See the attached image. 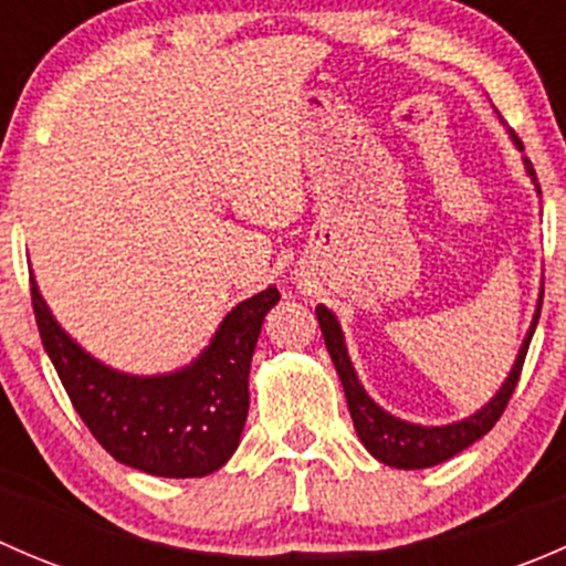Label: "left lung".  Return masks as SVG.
Wrapping results in <instances>:
<instances>
[{"label": "left lung", "mask_w": 566, "mask_h": 566, "mask_svg": "<svg viewBox=\"0 0 566 566\" xmlns=\"http://www.w3.org/2000/svg\"><path fill=\"white\" fill-rule=\"evenodd\" d=\"M528 175L534 177V167H531V164H528ZM536 186H539V182H536ZM539 310H542V298H539ZM539 310H536L534 323H531L528 336L526 342H523L521 356H517L510 378H506V384L501 386V391L495 394V397L490 399L479 413L468 416L465 421H458V424L419 427V424H408V421L394 419V416L386 413L384 408H378V405L367 397V391H364L361 384H358L356 373H353L350 358H347V347H345V339H342L339 323H336V317L331 315L325 306H319L317 319H319V331H323L325 347H328V356L331 361H334L336 375H339L342 389H345L353 427H356L358 438H361L364 447L369 449V454L394 468H430V465H438V462L454 458V454H460L462 449L471 447L473 441L488 436V432L495 427V421L501 419V413L506 410V405H510L512 394L517 389V380H521L531 336H534L536 323H539Z\"/></svg>", "instance_id": "left-lung-1"}]
</instances>
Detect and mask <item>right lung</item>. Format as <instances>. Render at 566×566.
Wrapping results in <instances>:
<instances>
[{"label":"right lung","instance_id":"right-lung-1","mask_svg":"<svg viewBox=\"0 0 566 566\" xmlns=\"http://www.w3.org/2000/svg\"><path fill=\"white\" fill-rule=\"evenodd\" d=\"M30 293L40 339L73 408L114 460L153 476L191 479L232 458L249 413L251 353L276 287L238 304L191 367L161 378H130L90 358L51 317L35 282Z\"/></svg>","mask_w":566,"mask_h":566}]
</instances>
